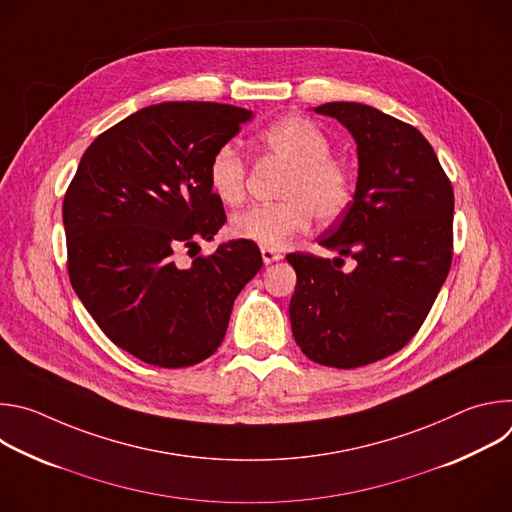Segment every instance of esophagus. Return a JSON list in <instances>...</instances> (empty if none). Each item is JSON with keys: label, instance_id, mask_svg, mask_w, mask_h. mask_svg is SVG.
<instances>
[{"label": "esophagus", "instance_id": "esophagus-1", "mask_svg": "<svg viewBox=\"0 0 512 512\" xmlns=\"http://www.w3.org/2000/svg\"><path fill=\"white\" fill-rule=\"evenodd\" d=\"M261 257H263V263H265V265H271V263H275V261L281 259V255H279L277 251L267 249V247H261Z\"/></svg>", "mask_w": 512, "mask_h": 512}]
</instances>
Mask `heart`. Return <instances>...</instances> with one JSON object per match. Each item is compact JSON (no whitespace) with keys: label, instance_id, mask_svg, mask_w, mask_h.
<instances>
[{"label":"heart","instance_id":"heart-1","mask_svg":"<svg viewBox=\"0 0 512 512\" xmlns=\"http://www.w3.org/2000/svg\"><path fill=\"white\" fill-rule=\"evenodd\" d=\"M261 148L275 160L289 166L279 196L281 202L259 204L231 221L237 239L267 249L285 247L304 233L312 218L332 221L352 200V178L334 162L328 137L304 117H281L261 129ZM245 162L233 145L225 143L208 162V186L223 204L237 206L245 200Z\"/></svg>","mask_w":512,"mask_h":512}]
</instances>
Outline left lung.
<instances>
[{
	"instance_id": "left-lung-1",
	"label": "left lung",
	"mask_w": 512,
	"mask_h": 512,
	"mask_svg": "<svg viewBox=\"0 0 512 512\" xmlns=\"http://www.w3.org/2000/svg\"><path fill=\"white\" fill-rule=\"evenodd\" d=\"M314 111L356 141L352 202L338 227L318 237L356 267L344 273L330 259L289 253L298 275L289 320L310 360L356 369L401 350L440 294L452 265L454 190L413 125L362 103Z\"/></svg>"
}]
</instances>
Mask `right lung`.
I'll list each match as a JSON object with an SVG mask.
<instances>
[{"label": "right lung", "mask_w": 512, "mask_h": 512, "mask_svg": "<svg viewBox=\"0 0 512 512\" xmlns=\"http://www.w3.org/2000/svg\"><path fill=\"white\" fill-rule=\"evenodd\" d=\"M251 117L200 101L143 107L89 145L66 190L72 289L111 342L143 362L182 369L214 354L235 298L263 267L243 239L188 267L174 259L227 223L208 162Z\"/></svg>", "instance_id": "right-lung-1"}]
</instances>
